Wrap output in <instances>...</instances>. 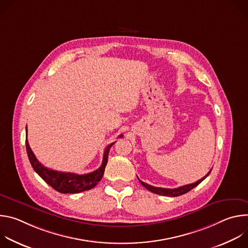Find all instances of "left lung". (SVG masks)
<instances>
[{
  "mask_svg": "<svg viewBox=\"0 0 248 248\" xmlns=\"http://www.w3.org/2000/svg\"><path fill=\"white\" fill-rule=\"evenodd\" d=\"M211 170H210L209 172H208L205 176H203L202 179H200L199 181H197V182H195V183H193V184L186 185V186H180V187H178V188H172V189H170V188H163V187H155V186H150V185H148V184L143 183L142 181H140L139 179H138V180H139L140 184L142 185L146 189H148L149 191H151V192H153V193H156V194H159V195H163V196L174 197V196L183 195V194L188 192L189 190H191L192 188H194L195 186H197L201 182H203V181L207 178V176L209 175V173L211 172Z\"/></svg>",
  "mask_w": 248,
  "mask_h": 248,
  "instance_id": "left-lung-1",
  "label": "left lung"
}]
</instances>
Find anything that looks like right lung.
<instances>
[{
	"instance_id": "add662e5",
	"label": "right lung",
	"mask_w": 248,
	"mask_h": 248,
	"mask_svg": "<svg viewBox=\"0 0 248 248\" xmlns=\"http://www.w3.org/2000/svg\"><path fill=\"white\" fill-rule=\"evenodd\" d=\"M119 137H123L121 134ZM115 144L108 145L105 149L102 165L96 170L85 173V174H78L75 172H63L58 171L44 167L35 157L34 153L32 152L28 141H27V126H26V139H25V145H26V152L29 159V162L44 182H46L50 186H52L55 190L61 193H78L85 190H89L96 186V185L101 181L102 176L104 174V170L108 162V155L110 152V148Z\"/></svg>"
}]
</instances>
